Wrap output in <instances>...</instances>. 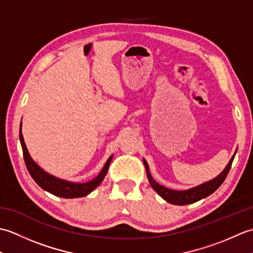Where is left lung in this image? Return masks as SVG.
Returning <instances> with one entry per match:
<instances>
[{
	"instance_id": "1",
	"label": "left lung",
	"mask_w": 253,
	"mask_h": 253,
	"mask_svg": "<svg viewBox=\"0 0 253 253\" xmlns=\"http://www.w3.org/2000/svg\"><path fill=\"white\" fill-rule=\"evenodd\" d=\"M235 155H236V153L233 155L232 159H230L229 163L227 164L226 168H225L222 173L218 176H216L215 178L204 182V184H202V185L193 187V188H191V189L181 190V191L169 189V188L158 184V182L153 179L151 174H150L149 165H148L146 160H143V164H144V166H146V171H147V176H148L150 185H151L153 189L158 192V195L162 197L165 201H168L171 204H176V206H186V204L197 202L199 200H201V199L210 196L223 184V181L225 180V178H226L230 168H232V163L234 161Z\"/></svg>"
}]
</instances>
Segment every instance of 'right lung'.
<instances>
[{
  "mask_svg": "<svg viewBox=\"0 0 253 253\" xmlns=\"http://www.w3.org/2000/svg\"><path fill=\"white\" fill-rule=\"evenodd\" d=\"M19 140L21 148H23V154H24V160L27 166V169H28L29 174L31 175L32 178L39 185L42 189L49 191L50 193L61 198H66V199H72V198H80L89 195L91 191H93L96 187H98L102 180L104 179V177L109 170L110 163L112 161V157L109 158L104 164L103 169L100 171V174L93 178L92 180L83 182V184H78V182H72L67 181L61 178H56L55 176L47 174L46 171L42 169L39 165H38L34 160L31 159L30 154L27 150V147L24 141L23 133H21V124H20V129H19Z\"/></svg>",
  "mask_w": 253,
  "mask_h": 253,
  "instance_id": "add662e5",
  "label": "right lung"
}]
</instances>
